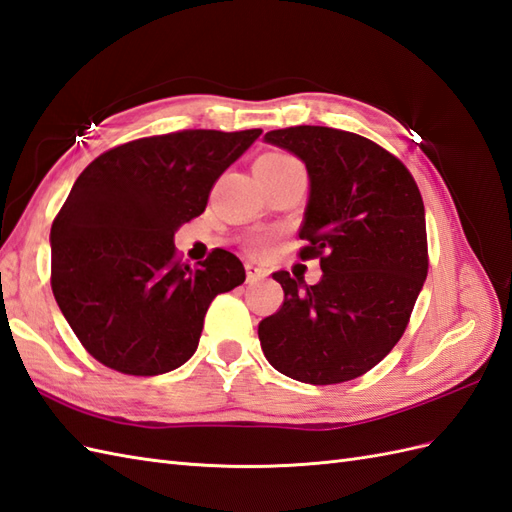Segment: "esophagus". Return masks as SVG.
I'll list each match as a JSON object with an SVG mask.
<instances>
[{"instance_id": "esophagus-1", "label": "esophagus", "mask_w": 512, "mask_h": 512, "mask_svg": "<svg viewBox=\"0 0 512 512\" xmlns=\"http://www.w3.org/2000/svg\"><path fill=\"white\" fill-rule=\"evenodd\" d=\"M266 277V270H261L255 264H246V281L248 283H257Z\"/></svg>"}]
</instances>
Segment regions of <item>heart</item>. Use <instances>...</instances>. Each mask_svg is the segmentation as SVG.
<instances>
[{"label": "heart", "instance_id": "heart-1", "mask_svg": "<svg viewBox=\"0 0 512 512\" xmlns=\"http://www.w3.org/2000/svg\"><path fill=\"white\" fill-rule=\"evenodd\" d=\"M294 165H301V163L285 152H268L257 161V168H264L268 172H283L288 168H294ZM268 246H270V240L266 235H255L253 240L248 242V248H251V253L255 255H264L268 251Z\"/></svg>", "mask_w": 512, "mask_h": 512}]
</instances>
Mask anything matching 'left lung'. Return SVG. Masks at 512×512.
<instances>
[{"instance_id": "obj_1", "label": "left lung", "mask_w": 512, "mask_h": 512, "mask_svg": "<svg viewBox=\"0 0 512 512\" xmlns=\"http://www.w3.org/2000/svg\"><path fill=\"white\" fill-rule=\"evenodd\" d=\"M310 174L301 259H320L316 285L275 272L283 305L259 323L266 360L296 382H349L382 362L406 331L427 277L425 207L417 183L375 141L327 126L264 137Z\"/></svg>"}]
</instances>
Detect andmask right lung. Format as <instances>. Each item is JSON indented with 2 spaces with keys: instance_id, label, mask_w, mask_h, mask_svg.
Returning a JSON list of instances; mask_svg holds the SVG:
<instances>
[{
  "instance_id": "add662e5",
  "label": "right lung",
  "mask_w": 512,
  "mask_h": 512,
  "mask_svg": "<svg viewBox=\"0 0 512 512\" xmlns=\"http://www.w3.org/2000/svg\"><path fill=\"white\" fill-rule=\"evenodd\" d=\"M259 135L178 130L135 139L76 178L50 233L52 292L100 364L152 377L192 358L211 301L246 272L224 248L189 268L174 233L205 211L213 183Z\"/></svg>"
}]
</instances>
